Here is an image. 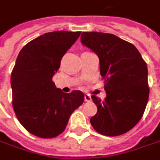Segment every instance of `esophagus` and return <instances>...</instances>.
I'll return each instance as SVG.
<instances>
[{
	"mask_svg": "<svg viewBox=\"0 0 160 160\" xmlns=\"http://www.w3.org/2000/svg\"><path fill=\"white\" fill-rule=\"evenodd\" d=\"M84 99H85V101H87V102L91 101V97H90V95H89V94H85Z\"/></svg>",
	"mask_w": 160,
	"mask_h": 160,
	"instance_id": "1",
	"label": "esophagus"
}]
</instances>
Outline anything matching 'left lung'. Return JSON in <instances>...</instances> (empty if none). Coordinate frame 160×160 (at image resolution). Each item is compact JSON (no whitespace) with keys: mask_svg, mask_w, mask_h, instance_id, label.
<instances>
[{"mask_svg":"<svg viewBox=\"0 0 160 160\" xmlns=\"http://www.w3.org/2000/svg\"><path fill=\"white\" fill-rule=\"evenodd\" d=\"M80 42L98 55L100 75L105 79V99L91 96L98 111L90 123L105 136L124 134L145 111L149 94L147 64L133 44L114 34L82 32Z\"/></svg>","mask_w":160,"mask_h":160,"instance_id":"left-lung-1","label":"left lung"}]
</instances>
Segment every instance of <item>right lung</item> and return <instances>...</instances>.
I'll use <instances>...</instances> for the list:
<instances>
[{
	"mask_svg": "<svg viewBox=\"0 0 160 160\" xmlns=\"http://www.w3.org/2000/svg\"><path fill=\"white\" fill-rule=\"evenodd\" d=\"M80 33H44L27 43L17 57L11 76L12 107L20 123L35 136L60 135L71 113L84 101L80 90L64 93L52 81L63 55Z\"/></svg>",
	"mask_w": 160,
	"mask_h": 160,
	"instance_id": "right-lung-1",
	"label": "right lung"
}]
</instances>
